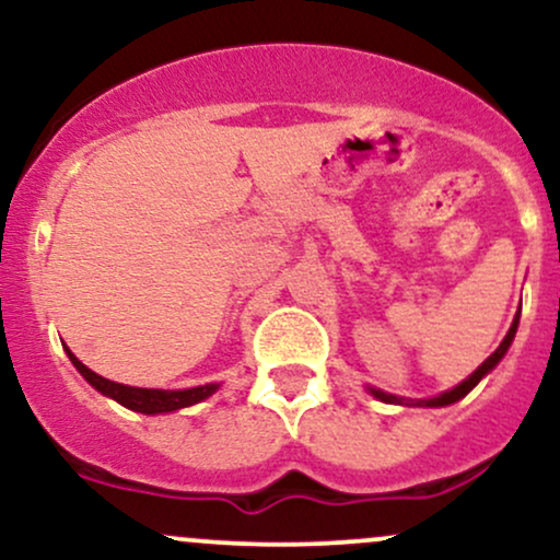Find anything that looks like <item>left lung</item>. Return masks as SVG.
Returning <instances> with one entry per match:
<instances>
[{
	"instance_id": "1",
	"label": "left lung",
	"mask_w": 560,
	"mask_h": 560,
	"mask_svg": "<svg viewBox=\"0 0 560 560\" xmlns=\"http://www.w3.org/2000/svg\"><path fill=\"white\" fill-rule=\"evenodd\" d=\"M518 318H522V305H518V313H516V318H513L511 329H508V334H505V337H503V342L498 345V350H494L492 355L487 358V361L481 363L479 369L474 371L471 376L464 378V382H460L458 387H453V389L442 392V395H436V397H429V400H408V397H397V395H389V392H384V389H376V387H369V392H371V395L376 397V400H382V402H392V405H416V408H445V405H453V402H458L460 397H466L468 392H471L474 387H477V384L481 382V378H485L487 374H490V371L494 369V365H498L500 361H503V358H505V352H508V347L513 345V337H516V329H518Z\"/></svg>"
}]
</instances>
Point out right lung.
<instances>
[{
  "label": "right lung",
  "instance_id": "1",
  "mask_svg": "<svg viewBox=\"0 0 560 560\" xmlns=\"http://www.w3.org/2000/svg\"><path fill=\"white\" fill-rule=\"evenodd\" d=\"M70 363L75 365V371L86 378L89 384L96 392H102L105 397H113L115 402H120L128 410H137V413L144 416H158V413H173V410L189 408V405H197L208 400L210 395H215L221 384H202V387H189V389H147V387H128V384L110 382V378L94 374L92 369H86L73 352L68 350Z\"/></svg>",
  "mask_w": 560,
  "mask_h": 560
}]
</instances>
